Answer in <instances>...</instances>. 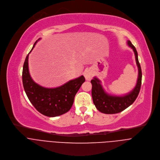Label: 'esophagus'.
Here are the masks:
<instances>
[{"label": "esophagus", "instance_id": "esophagus-1", "mask_svg": "<svg viewBox=\"0 0 160 160\" xmlns=\"http://www.w3.org/2000/svg\"><path fill=\"white\" fill-rule=\"evenodd\" d=\"M83 75H84V77L87 80H90L92 78V77H93V72H92L91 70L88 69L84 72Z\"/></svg>", "mask_w": 160, "mask_h": 160}]
</instances>
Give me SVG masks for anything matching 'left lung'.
<instances>
[{"mask_svg":"<svg viewBox=\"0 0 160 160\" xmlns=\"http://www.w3.org/2000/svg\"><path fill=\"white\" fill-rule=\"evenodd\" d=\"M127 44L133 50L136 64L138 67V78L137 83L132 91L123 96L111 95L108 94L104 91L100 83L101 82L97 78L94 77L91 81L92 84L91 94L93 103L97 110L103 113L114 114L121 112L132 104L139 95L141 85L142 72L138 60V54L136 48L132 44L130 41H127Z\"/></svg>","mask_w":160,"mask_h":160,"instance_id":"8db88e82","label":"left lung"}]
</instances>
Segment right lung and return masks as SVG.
Instances as JSON below:
<instances>
[{"label":"right lung","mask_w":160,"mask_h":160,"mask_svg":"<svg viewBox=\"0 0 160 160\" xmlns=\"http://www.w3.org/2000/svg\"><path fill=\"white\" fill-rule=\"evenodd\" d=\"M36 43L37 41L30 52ZM28 55L27 56L23 65L22 78L24 89L30 102L39 113L47 117H57L69 111L76 94L85 82L84 77L81 76L56 88L42 87L30 77L28 70Z\"/></svg>","instance_id":"add662e5"}]
</instances>
